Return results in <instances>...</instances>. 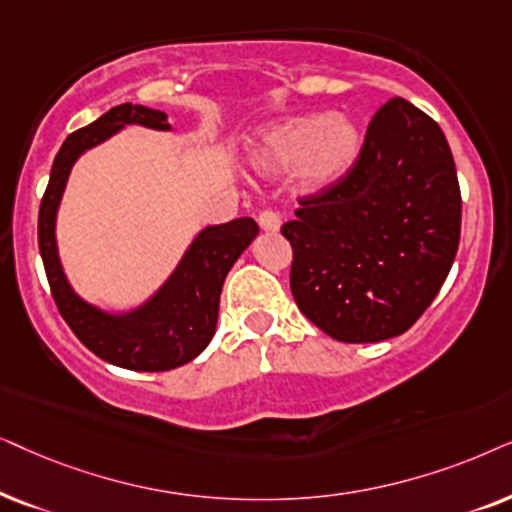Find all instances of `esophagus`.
<instances>
[{
    "label": "esophagus",
    "instance_id": "34e87169",
    "mask_svg": "<svg viewBox=\"0 0 512 512\" xmlns=\"http://www.w3.org/2000/svg\"><path fill=\"white\" fill-rule=\"evenodd\" d=\"M257 222H260L262 231H278V229H281V215L274 213V210H264V213H260V217H257Z\"/></svg>",
    "mask_w": 512,
    "mask_h": 512
}]
</instances>
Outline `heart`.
Returning a JSON list of instances; mask_svg holds the SVG:
<instances>
[{
	"mask_svg": "<svg viewBox=\"0 0 512 512\" xmlns=\"http://www.w3.org/2000/svg\"><path fill=\"white\" fill-rule=\"evenodd\" d=\"M360 147L363 133L349 114H302L264 128L248 149V161L262 177H283L297 170L302 189L325 192L344 180Z\"/></svg>",
	"mask_w": 512,
	"mask_h": 512,
	"instance_id": "heart-1",
	"label": "heart"
}]
</instances>
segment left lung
<instances>
[{"label":"left lung","mask_w":512,"mask_h":512,"mask_svg":"<svg viewBox=\"0 0 512 512\" xmlns=\"http://www.w3.org/2000/svg\"><path fill=\"white\" fill-rule=\"evenodd\" d=\"M295 215L281 231L299 311L337 342L403 335L459 250L461 192L445 133L412 102L388 100L344 180L299 199Z\"/></svg>","instance_id":"8db88e82"}]
</instances>
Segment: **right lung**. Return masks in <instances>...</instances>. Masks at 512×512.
Wrapping results in <instances>:
<instances>
[{"mask_svg":"<svg viewBox=\"0 0 512 512\" xmlns=\"http://www.w3.org/2000/svg\"><path fill=\"white\" fill-rule=\"evenodd\" d=\"M124 126L170 131L166 112L124 102L93 124L67 135L53 161L49 187L39 206V252L60 316L88 351L126 370L166 372L194 360L210 344L224 278L241 252L260 234V227L252 217H238L227 224L201 229L166 283L131 311H102L100 306L81 299L67 281L58 255L56 217L60 199L79 156L124 131Z\"/></svg>","mask_w":512,"mask_h":512,"instance_id":"1","label":"right lung"}]
</instances>
